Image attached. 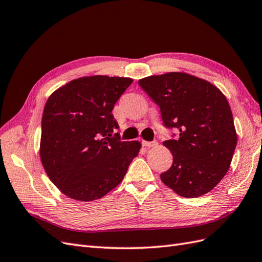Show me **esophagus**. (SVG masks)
Returning <instances> with one entry per match:
<instances>
[{"instance_id": "obj_1", "label": "esophagus", "mask_w": 262, "mask_h": 262, "mask_svg": "<svg viewBox=\"0 0 262 262\" xmlns=\"http://www.w3.org/2000/svg\"><path fill=\"white\" fill-rule=\"evenodd\" d=\"M142 144L145 147H152L157 145V141H152V142H148V141H142Z\"/></svg>"}]
</instances>
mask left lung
<instances>
[{
    "mask_svg": "<svg viewBox=\"0 0 262 262\" xmlns=\"http://www.w3.org/2000/svg\"><path fill=\"white\" fill-rule=\"evenodd\" d=\"M139 85L160 106L166 128L178 134L163 143L172 165L162 181L181 196L208 193L225 176L237 144L227 99L208 81L181 72L148 76Z\"/></svg>",
    "mask_w": 262,
    "mask_h": 262,
    "instance_id": "8db88e82",
    "label": "left lung"
}]
</instances>
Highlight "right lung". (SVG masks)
<instances>
[{
    "label": "right lung",
    "mask_w": 262,
    "mask_h": 262,
    "mask_svg": "<svg viewBox=\"0 0 262 262\" xmlns=\"http://www.w3.org/2000/svg\"><path fill=\"white\" fill-rule=\"evenodd\" d=\"M132 78L95 75L71 81L46 102L40 158L61 192L94 201L120 184L140 152L139 141H121L113 109Z\"/></svg>",
    "instance_id": "obj_1"
}]
</instances>
